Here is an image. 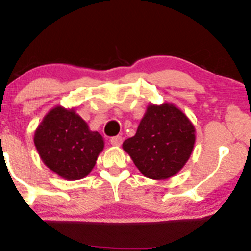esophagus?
Here are the masks:
<instances>
[{
  "label": "esophagus",
  "instance_id": "obj_1",
  "mask_svg": "<svg viewBox=\"0 0 251 251\" xmlns=\"http://www.w3.org/2000/svg\"><path fill=\"white\" fill-rule=\"evenodd\" d=\"M110 143L113 144V146H120V144L123 143V137H121V136H115V137H111Z\"/></svg>",
  "mask_w": 251,
  "mask_h": 251
}]
</instances>
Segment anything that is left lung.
Here are the masks:
<instances>
[{
  "label": "left lung",
  "instance_id": "left-lung-1",
  "mask_svg": "<svg viewBox=\"0 0 251 251\" xmlns=\"http://www.w3.org/2000/svg\"><path fill=\"white\" fill-rule=\"evenodd\" d=\"M196 144V127L173 103L147 105L136 135L123 149L151 179H168L183 169Z\"/></svg>",
  "mask_w": 251,
  "mask_h": 251
}]
</instances>
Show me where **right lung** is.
Returning a JSON list of instances; mask_svg holds the SVG:
<instances>
[{
    "mask_svg": "<svg viewBox=\"0 0 251 251\" xmlns=\"http://www.w3.org/2000/svg\"><path fill=\"white\" fill-rule=\"evenodd\" d=\"M34 144L50 171L67 181H77L95 168L104 140L90 130L74 107L55 105L35 130Z\"/></svg>",
    "mask_w": 251,
    "mask_h": 251,
    "instance_id": "obj_1",
    "label": "right lung"
}]
</instances>
